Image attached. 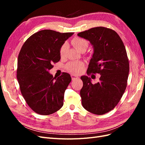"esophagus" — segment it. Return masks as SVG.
Listing matches in <instances>:
<instances>
[{"label": "esophagus", "instance_id": "obj_1", "mask_svg": "<svg viewBox=\"0 0 145 145\" xmlns=\"http://www.w3.org/2000/svg\"><path fill=\"white\" fill-rule=\"evenodd\" d=\"M71 78H72V80H74L75 79H78V77L76 76H74V75H71Z\"/></svg>", "mask_w": 145, "mask_h": 145}]
</instances>
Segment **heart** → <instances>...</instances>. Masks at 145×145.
Wrapping results in <instances>:
<instances>
[{
  "label": "heart",
  "instance_id": "b5f03b06",
  "mask_svg": "<svg viewBox=\"0 0 145 145\" xmlns=\"http://www.w3.org/2000/svg\"><path fill=\"white\" fill-rule=\"evenodd\" d=\"M71 42L72 45L80 52L85 51L89 45V43L87 40L81 37L74 38ZM68 48V46L67 43H64L61 46L59 50V54L62 58L65 57L67 55ZM66 68H67V69L69 72L73 74H78L82 71L83 68H84V64L82 62H72L69 63Z\"/></svg>",
  "mask_w": 145,
  "mask_h": 145
}]
</instances>
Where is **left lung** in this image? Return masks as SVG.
<instances>
[{"instance_id":"8db88e82","label":"left lung","mask_w":145,"mask_h":145,"mask_svg":"<svg viewBox=\"0 0 145 145\" xmlns=\"http://www.w3.org/2000/svg\"><path fill=\"white\" fill-rule=\"evenodd\" d=\"M77 35L88 40L94 48L87 74L101 75L95 84L90 77H80L82 106L94 114L103 115L116 107L126 88L129 65L125 47L118 34L110 28H92Z\"/></svg>"}]
</instances>
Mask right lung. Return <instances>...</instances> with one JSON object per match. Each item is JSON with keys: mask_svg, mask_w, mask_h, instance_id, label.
Returning <instances> with one entry per match:
<instances>
[{"mask_svg": "<svg viewBox=\"0 0 145 145\" xmlns=\"http://www.w3.org/2000/svg\"><path fill=\"white\" fill-rule=\"evenodd\" d=\"M73 34L41 30L31 36L20 51L17 69L20 89L28 106L39 114H51L63 106L71 77L63 72L55 78L48 71L60 60V48Z\"/></svg>", "mask_w": 145, "mask_h": 145, "instance_id": "right-lung-1", "label": "right lung"}]
</instances>
